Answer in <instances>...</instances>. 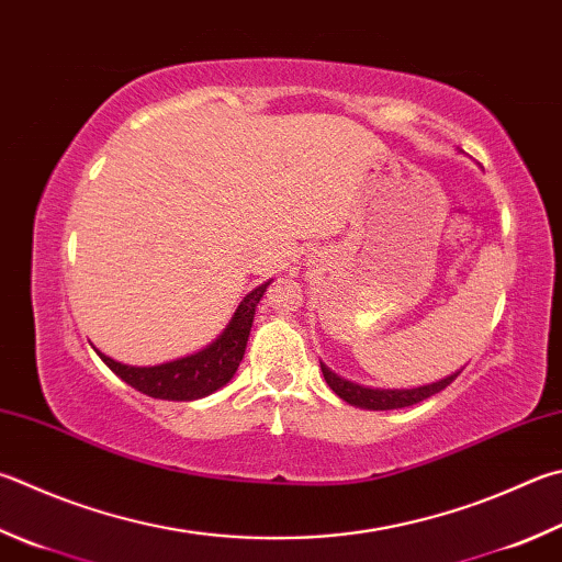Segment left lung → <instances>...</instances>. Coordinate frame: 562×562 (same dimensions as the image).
Here are the masks:
<instances>
[{
	"instance_id": "1",
	"label": "left lung",
	"mask_w": 562,
	"mask_h": 562,
	"mask_svg": "<svg viewBox=\"0 0 562 562\" xmlns=\"http://www.w3.org/2000/svg\"><path fill=\"white\" fill-rule=\"evenodd\" d=\"M319 363H322L324 381L329 383L331 391L339 395L341 401H346L349 405H356V407H363V411H397V407L423 403L425 397L445 391V387L450 385L459 373H462V371H457L452 375H447V379H442V381L417 385V387H371V385H361L356 381L344 379V375L331 371L324 361H319Z\"/></svg>"
}]
</instances>
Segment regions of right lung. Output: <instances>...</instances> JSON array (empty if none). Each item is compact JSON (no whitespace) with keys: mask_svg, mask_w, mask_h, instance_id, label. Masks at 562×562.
Returning a JSON list of instances; mask_svg holds the SVG:
<instances>
[{"mask_svg":"<svg viewBox=\"0 0 562 562\" xmlns=\"http://www.w3.org/2000/svg\"><path fill=\"white\" fill-rule=\"evenodd\" d=\"M270 282L272 280L243 297L236 314L231 316L228 326L216 341H211L206 349L196 353L183 356V359L159 366H127L110 359V356L98 349L95 353L112 373L120 375L122 381L139 393L159 397V401H199V397L216 393L218 387L226 385L236 375L248 346L255 310H258Z\"/></svg>","mask_w":562,"mask_h":562,"instance_id":"obj_1","label":"right lung"}]
</instances>
